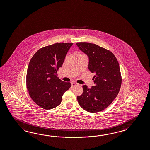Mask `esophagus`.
I'll list each match as a JSON object with an SVG mask.
<instances>
[{
	"instance_id": "1",
	"label": "esophagus",
	"mask_w": 150,
	"mask_h": 150,
	"mask_svg": "<svg viewBox=\"0 0 150 150\" xmlns=\"http://www.w3.org/2000/svg\"><path fill=\"white\" fill-rule=\"evenodd\" d=\"M78 84L76 83H75V82H72V83H71V86H72V87H74V86H76V85H77Z\"/></svg>"
}]
</instances>
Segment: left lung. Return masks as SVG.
Here are the masks:
<instances>
[{"instance_id":"left-lung-1","label":"left lung","mask_w":150,"mask_h":150,"mask_svg":"<svg viewBox=\"0 0 150 150\" xmlns=\"http://www.w3.org/2000/svg\"><path fill=\"white\" fill-rule=\"evenodd\" d=\"M77 46L88 57V70L94 73V86H83V93L77 97L81 108L97 113L108 108L117 97L122 84L118 62L112 53L94 44L78 42Z\"/></svg>"}]
</instances>
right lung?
I'll use <instances>...</instances> for the list:
<instances>
[{
  "instance_id": "add662e5",
  "label": "right lung",
  "mask_w": 150,
  "mask_h": 150,
  "mask_svg": "<svg viewBox=\"0 0 150 150\" xmlns=\"http://www.w3.org/2000/svg\"><path fill=\"white\" fill-rule=\"evenodd\" d=\"M73 43H56L39 49L32 57L26 74V86L33 101L42 108H55L62 102L70 83L60 80L57 71Z\"/></svg>"
}]
</instances>
